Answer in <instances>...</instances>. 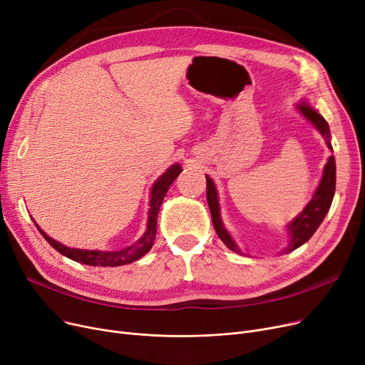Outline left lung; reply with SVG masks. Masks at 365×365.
<instances>
[{"label":"left lung","instance_id":"8db88e82","mask_svg":"<svg viewBox=\"0 0 365 365\" xmlns=\"http://www.w3.org/2000/svg\"><path fill=\"white\" fill-rule=\"evenodd\" d=\"M297 108L325 138V143H327L328 148L333 150L331 143H329V138H331V135H329V128H328V123L325 121V118L317 110L307 106L306 102L299 103ZM334 192H336V159H334V155H329L328 162L324 168V175L321 178V182L317 188L314 197H312V200L306 205L304 210L287 225V230L289 233V244L285 248V252H291L294 250H297L299 247L306 244V242L312 236H314V233L317 232V229L324 221V218L329 210V206H331ZM206 199H207V205H210L212 224H214L218 237L224 242V245L229 250H232L233 252L244 254L239 250L233 237L224 227V224L220 217L218 193H217L214 181L210 177H206Z\"/></svg>","mask_w":365,"mask_h":365}]
</instances>
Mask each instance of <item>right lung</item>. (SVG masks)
Instances as JSON below:
<instances>
[{
	"label": "right lung",
	"mask_w": 365,
	"mask_h": 365,
	"mask_svg": "<svg viewBox=\"0 0 365 365\" xmlns=\"http://www.w3.org/2000/svg\"><path fill=\"white\" fill-rule=\"evenodd\" d=\"M181 165L175 163L170 166L159 180L153 184L151 188V199H150V210H148V221H147V230L143 235V237L135 242L133 245L126 247L120 251H89V250H77V248H69L62 245L61 242L51 239L47 236L38 225L37 229L43 235V237L48 242V244L53 247L58 252L62 255L74 259L77 263H83L88 266H102V267H115V266H123L129 264L132 262H136L140 259L143 255H145L155 239V233H158V214L160 210V205L165 199V195L168 192V188L170 184L177 180V177L181 173ZM36 222V221H34Z\"/></svg>",
	"instance_id": "right-lung-1"
}]
</instances>
